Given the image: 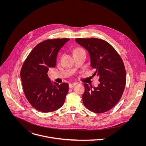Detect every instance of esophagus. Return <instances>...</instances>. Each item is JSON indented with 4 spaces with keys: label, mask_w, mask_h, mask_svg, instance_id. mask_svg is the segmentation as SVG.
Instances as JSON below:
<instances>
[{
    "label": "esophagus",
    "mask_w": 146,
    "mask_h": 146,
    "mask_svg": "<svg viewBox=\"0 0 146 146\" xmlns=\"http://www.w3.org/2000/svg\"><path fill=\"white\" fill-rule=\"evenodd\" d=\"M76 85V84H69V88H72L73 87H74Z\"/></svg>",
    "instance_id": "34e87169"
}]
</instances>
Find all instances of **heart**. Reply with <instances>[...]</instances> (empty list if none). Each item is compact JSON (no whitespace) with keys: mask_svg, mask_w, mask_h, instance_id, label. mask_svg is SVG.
<instances>
[{"mask_svg":"<svg viewBox=\"0 0 146 146\" xmlns=\"http://www.w3.org/2000/svg\"><path fill=\"white\" fill-rule=\"evenodd\" d=\"M84 50L82 48H75L74 50V54L76 53H78V52H81V51H83Z\"/></svg>","mask_w":146,"mask_h":146,"instance_id":"obj_1","label":"heart"}]
</instances>
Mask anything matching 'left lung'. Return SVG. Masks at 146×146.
<instances>
[{"instance_id":"obj_1","label":"left lung","mask_w":146,"mask_h":146,"mask_svg":"<svg viewBox=\"0 0 146 146\" xmlns=\"http://www.w3.org/2000/svg\"><path fill=\"white\" fill-rule=\"evenodd\" d=\"M90 55L91 66L96 70L93 75L99 77L100 84L92 86L84 84L82 99L86 108L95 113H104L118 103L125 89L126 71L124 62L114 48L97 38H76Z\"/></svg>"}]
</instances>
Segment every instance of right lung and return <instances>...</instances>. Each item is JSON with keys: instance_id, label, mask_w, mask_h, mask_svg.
<instances>
[{"instance_id": "add662e5", "label": "right lung", "mask_w": 146, "mask_h": 146, "mask_svg": "<svg viewBox=\"0 0 146 146\" xmlns=\"http://www.w3.org/2000/svg\"><path fill=\"white\" fill-rule=\"evenodd\" d=\"M70 40L48 39L36 45L21 68L20 76L25 97L36 110L50 112L61 107L68 92V84L52 83L49 68L54 67L58 53Z\"/></svg>"}]
</instances>
